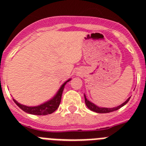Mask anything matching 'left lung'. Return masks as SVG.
Instances as JSON below:
<instances>
[{
  "label": "left lung",
  "mask_w": 146,
  "mask_h": 146,
  "mask_svg": "<svg viewBox=\"0 0 146 146\" xmlns=\"http://www.w3.org/2000/svg\"><path fill=\"white\" fill-rule=\"evenodd\" d=\"M84 96H85V104H86L87 107H88V109H89L90 110L96 112V113H109V112H112V111H114L118 110V109H119L120 108L124 106H125V104L129 101V100L130 99V97L128 98L127 99V101H125V102H124L122 104H121V105L118 106L117 107H113V108H104V107L98 106H96V104H94L93 103L90 102L89 100L87 99L86 96H85V95H84Z\"/></svg>",
  "instance_id": "8db88e82"
}]
</instances>
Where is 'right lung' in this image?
Masks as SVG:
<instances>
[{"mask_svg": "<svg viewBox=\"0 0 146 146\" xmlns=\"http://www.w3.org/2000/svg\"><path fill=\"white\" fill-rule=\"evenodd\" d=\"M71 79L66 80V82L61 85V88H59V90H58V92L56 93V94L51 99H50L49 101H46V102L43 103V104H40L39 106H27L22 105V104H19V103L17 102L14 98H13V100H14V103L19 107L20 109L21 110H23L25 112H26V113L34 115L50 114V113H52L53 112H54L56 110L58 109V107L59 106L60 103H61L63 90L64 89V86Z\"/></svg>", "mask_w": 146, "mask_h": 146, "instance_id": "right-lung-1", "label": "right lung"}]
</instances>
